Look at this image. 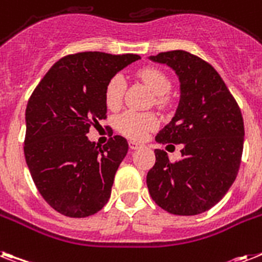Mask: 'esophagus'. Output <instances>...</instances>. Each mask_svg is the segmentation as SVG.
<instances>
[{"label": "esophagus", "instance_id": "1", "mask_svg": "<svg viewBox=\"0 0 262 262\" xmlns=\"http://www.w3.org/2000/svg\"><path fill=\"white\" fill-rule=\"evenodd\" d=\"M141 144L135 141V140H130V141H129V148H130V149H138V148H141Z\"/></svg>", "mask_w": 262, "mask_h": 262}]
</instances>
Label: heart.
<instances>
[{"mask_svg": "<svg viewBox=\"0 0 262 262\" xmlns=\"http://www.w3.org/2000/svg\"><path fill=\"white\" fill-rule=\"evenodd\" d=\"M141 80L149 87L157 97H163L171 90V82L164 72L152 67H146L138 72ZM125 91V79L121 74H117L107 82L105 89V102L109 109H117L122 102ZM157 118L150 113H140L127 110L122 113L116 121L117 129L127 137L141 140L150 130L157 126Z\"/></svg>", "mask_w": 262, "mask_h": 262, "instance_id": "1", "label": "heart"}]
</instances>
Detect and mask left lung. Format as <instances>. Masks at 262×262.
I'll list each match as a JSON object with an SVG mask.
<instances>
[{
  "label": "left lung",
  "mask_w": 262,
  "mask_h": 262,
  "mask_svg": "<svg viewBox=\"0 0 262 262\" xmlns=\"http://www.w3.org/2000/svg\"><path fill=\"white\" fill-rule=\"evenodd\" d=\"M149 60L171 67L179 78L175 116L156 136L160 144H182L171 163L155 149L146 186L157 206L175 215H198L225 196L237 178L244 149V118L215 69L187 51H169Z\"/></svg>",
  "instance_id": "1"
}]
</instances>
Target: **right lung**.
Listing matches in <instances>:
<instances>
[{
    "label": "right lung",
    "mask_w": 262,
    "mask_h": 262,
    "mask_svg": "<svg viewBox=\"0 0 262 262\" xmlns=\"http://www.w3.org/2000/svg\"><path fill=\"white\" fill-rule=\"evenodd\" d=\"M138 59L105 52L61 57L28 101L27 165L41 196L63 215H93L109 201L129 145L122 136H114L101 148L86 135L106 118L107 82Z\"/></svg>",
    "instance_id": "right-lung-1"
}]
</instances>
